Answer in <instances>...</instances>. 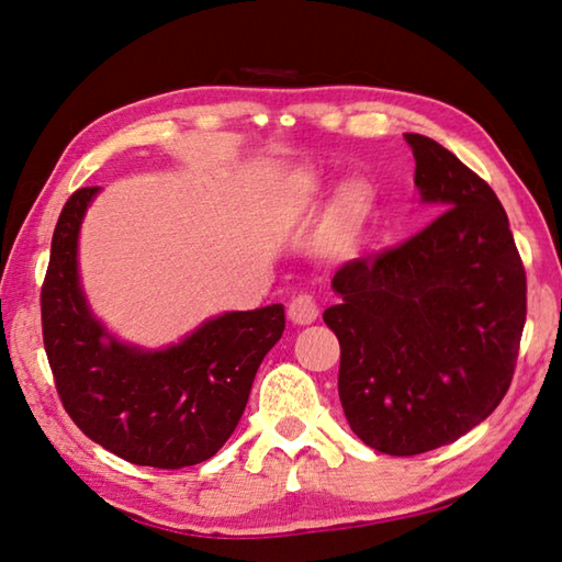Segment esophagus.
<instances>
[{
	"label": "esophagus",
	"mask_w": 562,
	"mask_h": 562,
	"mask_svg": "<svg viewBox=\"0 0 562 562\" xmlns=\"http://www.w3.org/2000/svg\"><path fill=\"white\" fill-rule=\"evenodd\" d=\"M288 316H290V322L296 324V326H306V324L316 322L318 306L314 302V296L312 294H296L288 306Z\"/></svg>",
	"instance_id": "34e87169"
}]
</instances>
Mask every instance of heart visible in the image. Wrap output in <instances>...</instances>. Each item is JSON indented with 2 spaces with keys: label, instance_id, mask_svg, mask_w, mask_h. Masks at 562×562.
Listing matches in <instances>:
<instances>
[{
  "label": "heart",
  "instance_id": "obj_1",
  "mask_svg": "<svg viewBox=\"0 0 562 562\" xmlns=\"http://www.w3.org/2000/svg\"><path fill=\"white\" fill-rule=\"evenodd\" d=\"M366 206H368V200L366 194H362L358 182H346L340 187L336 196V214L340 222L348 226H356L362 218V214H366Z\"/></svg>",
  "mask_w": 562,
  "mask_h": 562
}]
</instances>
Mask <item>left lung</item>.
Segmentation results:
<instances>
[{"label": "left lung", "mask_w": 562, "mask_h": 562, "mask_svg": "<svg viewBox=\"0 0 562 562\" xmlns=\"http://www.w3.org/2000/svg\"><path fill=\"white\" fill-rule=\"evenodd\" d=\"M424 202L443 209L404 244L348 260L324 322L338 397L362 443L419 456L458 441L507 394L526 324V270L492 187L441 143L406 134Z\"/></svg>", "instance_id": "1"}]
</instances>
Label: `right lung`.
Listing matches in <instances>:
<instances>
[{"label": "right lung", "mask_w": 562, "mask_h": 562, "mask_svg": "<svg viewBox=\"0 0 562 562\" xmlns=\"http://www.w3.org/2000/svg\"><path fill=\"white\" fill-rule=\"evenodd\" d=\"M99 187L65 202L41 288L43 346L55 390L77 428L134 465L180 470L212 458L234 434L262 358L284 331V306L231 312L182 344H119L87 310L77 234Z\"/></svg>", "instance_id": "1"}]
</instances>
